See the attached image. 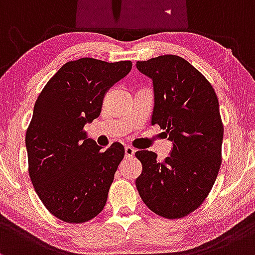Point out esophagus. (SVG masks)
I'll use <instances>...</instances> for the list:
<instances>
[{
	"mask_svg": "<svg viewBox=\"0 0 255 255\" xmlns=\"http://www.w3.org/2000/svg\"><path fill=\"white\" fill-rule=\"evenodd\" d=\"M133 154H135V150H133V148L128 147V145H127L125 147V158H132Z\"/></svg>",
	"mask_w": 255,
	"mask_h": 255,
	"instance_id": "esophagus-1",
	"label": "esophagus"
}]
</instances>
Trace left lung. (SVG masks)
<instances>
[{
    "mask_svg": "<svg viewBox=\"0 0 255 255\" xmlns=\"http://www.w3.org/2000/svg\"><path fill=\"white\" fill-rule=\"evenodd\" d=\"M136 66L153 79L151 124L173 142L164 162L154 151H136L142 164L137 190L158 216L184 218L204 204L222 165L224 127L218 97L204 74L181 56L161 55Z\"/></svg>",
    "mask_w": 255,
    "mask_h": 255,
    "instance_id": "8db88e82",
    "label": "left lung"
}]
</instances>
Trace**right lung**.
Returning <instances> with one entry per match:
<instances>
[{
	"label": "right lung",
	"mask_w": 255,
	"mask_h": 255,
	"mask_svg": "<svg viewBox=\"0 0 255 255\" xmlns=\"http://www.w3.org/2000/svg\"><path fill=\"white\" fill-rule=\"evenodd\" d=\"M131 67V61H68L37 97L25 135L28 176L45 208L62 222H89L107 202L124 147L114 142L102 150L87 138L84 125L100 116L106 91Z\"/></svg>",
	"instance_id": "obj_1"
}]
</instances>
